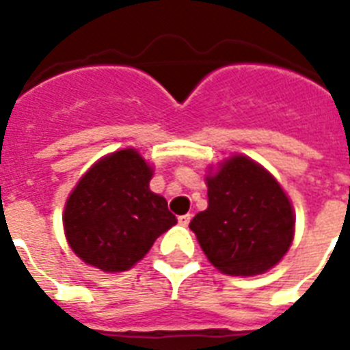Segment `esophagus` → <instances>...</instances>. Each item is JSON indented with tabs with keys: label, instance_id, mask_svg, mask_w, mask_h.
I'll list each match as a JSON object with an SVG mask.
<instances>
[{
	"label": "esophagus",
	"instance_id": "1",
	"mask_svg": "<svg viewBox=\"0 0 350 350\" xmlns=\"http://www.w3.org/2000/svg\"><path fill=\"white\" fill-rule=\"evenodd\" d=\"M178 224H180L181 227H187V225L191 224V214H183V216H180V218H178Z\"/></svg>",
	"mask_w": 350,
	"mask_h": 350
}]
</instances>
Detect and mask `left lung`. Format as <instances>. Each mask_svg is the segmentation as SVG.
Returning <instances> with one entry per match:
<instances>
[{"label":"left lung","mask_w":350,"mask_h":350,"mask_svg":"<svg viewBox=\"0 0 350 350\" xmlns=\"http://www.w3.org/2000/svg\"><path fill=\"white\" fill-rule=\"evenodd\" d=\"M208 207L191 221L198 243L219 272L258 276L276 267L294 239L293 203L280 181L254 159L234 154L208 165Z\"/></svg>","instance_id":"left-lung-1"}]
</instances>
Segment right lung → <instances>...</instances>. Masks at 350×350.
Instances as JSON below:
<instances>
[{"mask_svg": "<svg viewBox=\"0 0 350 350\" xmlns=\"http://www.w3.org/2000/svg\"><path fill=\"white\" fill-rule=\"evenodd\" d=\"M152 176L139 150L126 147L79 178L63 211L65 238L79 260L112 274L129 271L178 224L167 200L150 191Z\"/></svg>", "mask_w": 350, "mask_h": 350, "instance_id": "obj_1", "label": "right lung"}]
</instances>
